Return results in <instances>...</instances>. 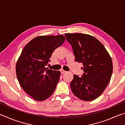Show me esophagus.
I'll return each instance as SVG.
<instances>
[{
  "mask_svg": "<svg viewBox=\"0 0 125 125\" xmlns=\"http://www.w3.org/2000/svg\"><path fill=\"white\" fill-rule=\"evenodd\" d=\"M61 73L63 74V73H67V71H64V70H61Z\"/></svg>",
  "mask_w": 125,
  "mask_h": 125,
  "instance_id": "esophagus-1",
  "label": "esophagus"
}]
</instances>
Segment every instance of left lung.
<instances>
[{
	"mask_svg": "<svg viewBox=\"0 0 125 125\" xmlns=\"http://www.w3.org/2000/svg\"><path fill=\"white\" fill-rule=\"evenodd\" d=\"M65 36L72 46L75 61L83 65L82 77L74 75L71 90L82 100H95L103 93L111 79L113 69L111 57L94 36L81 33H65Z\"/></svg>",
	"mask_w": 125,
	"mask_h": 125,
	"instance_id": "left-lung-1",
	"label": "left lung"
}]
</instances>
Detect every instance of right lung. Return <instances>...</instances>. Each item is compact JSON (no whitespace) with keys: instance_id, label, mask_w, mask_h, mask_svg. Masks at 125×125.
I'll return each instance as SVG.
<instances>
[{"instance_id":"1","label":"right lung","mask_w":125,"mask_h":125,"mask_svg":"<svg viewBox=\"0 0 125 125\" xmlns=\"http://www.w3.org/2000/svg\"><path fill=\"white\" fill-rule=\"evenodd\" d=\"M63 35L40 36L23 48L16 65L17 78L30 96L43 101L53 93L60 80V71L46 68L52 52L65 41Z\"/></svg>"}]
</instances>
